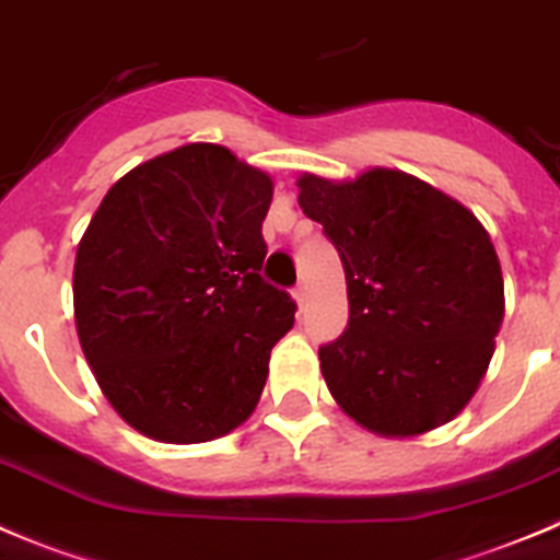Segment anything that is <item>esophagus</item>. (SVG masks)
Segmentation results:
<instances>
[{
    "mask_svg": "<svg viewBox=\"0 0 560 560\" xmlns=\"http://www.w3.org/2000/svg\"><path fill=\"white\" fill-rule=\"evenodd\" d=\"M292 299H295L299 310H304V306H306V287L304 284L295 287V290H292Z\"/></svg>",
    "mask_w": 560,
    "mask_h": 560,
    "instance_id": "esophagus-1",
    "label": "esophagus"
}]
</instances>
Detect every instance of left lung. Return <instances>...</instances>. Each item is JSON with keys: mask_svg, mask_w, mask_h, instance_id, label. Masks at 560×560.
<instances>
[{"mask_svg": "<svg viewBox=\"0 0 560 560\" xmlns=\"http://www.w3.org/2000/svg\"><path fill=\"white\" fill-rule=\"evenodd\" d=\"M304 214L346 270L349 326L320 346L346 416L385 438L446 424L480 387L505 315L491 236L455 198L401 170L299 178Z\"/></svg>", "mask_w": 560, "mask_h": 560, "instance_id": "8db88e82", "label": "left lung"}]
</instances>
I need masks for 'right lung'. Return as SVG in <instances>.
<instances>
[{"instance_id": "obj_1", "label": "right lung", "mask_w": 560, "mask_h": 560, "mask_svg": "<svg viewBox=\"0 0 560 560\" xmlns=\"http://www.w3.org/2000/svg\"><path fill=\"white\" fill-rule=\"evenodd\" d=\"M273 178L192 142L110 186L74 256V326L100 390L133 430L206 443L245 424L295 324L261 279Z\"/></svg>"}]
</instances>
